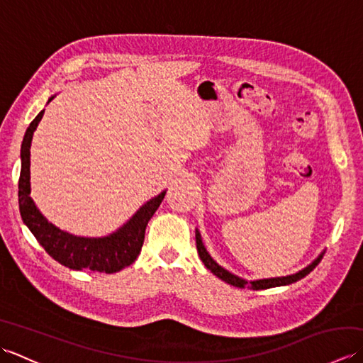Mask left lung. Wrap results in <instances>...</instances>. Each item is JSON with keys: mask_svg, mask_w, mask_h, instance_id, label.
<instances>
[{"mask_svg": "<svg viewBox=\"0 0 363 363\" xmlns=\"http://www.w3.org/2000/svg\"><path fill=\"white\" fill-rule=\"evenodd\" d=\"M196 250H198L199 257H201V260H203V264L206 265V268L211 269V272H212L215 276H217V277H220L221 281H225V282H228V284H230V285H234V287H238V289L251 287L252 290H265V289H272V287H279V285H289V284H293V282H296V281H299V279H303L304 276L309 274V273L312 272V269L320 264L321 259H323V254H325V252H321L320 256H318L317 259H315L309 267H306L304 269H301V272H298V273H295V274L282 276V277H272V279H259V281H251V282H248V281L242 279V277H238V276H235V274H233V273H229L228 269L220 267V265L217 264V262H215V260L211 257V254L207 252L206 248H204L203 240H201V235H199L198 229H196Z\"/></svg>", "mask_w": 363, "mask_h": 363, "instance_id": "8db88e82", "label": "left lung"}]
</instances>
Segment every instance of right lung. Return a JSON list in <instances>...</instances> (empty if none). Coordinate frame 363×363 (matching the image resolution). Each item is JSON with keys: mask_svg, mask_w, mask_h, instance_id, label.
Here are the masks:
<instances>
[{"mask_svg": "<svg viewBox=\"0 0 363 363\" xmlns=\"http://www.w3.org/2000/svg\"><path fill=\"white\" fill-rule=\"evenodd\" d=\"M54 96L50 98V101ZM48 101V103H50ZM45 109L30 121L21 143V172L18 181V204L23 223L34 234L37 242L60 265L72 269L89 268L99 273H117L137 259L145 240V229L157 211L165 191L150 199L117 233L107 237H78L60 230L37 209L30 194V142Z\"/></svg>", "mask_w": 363, "mask_h": 363, "instance_id": "obj_1", "label": "right lung"}]
</instances>
